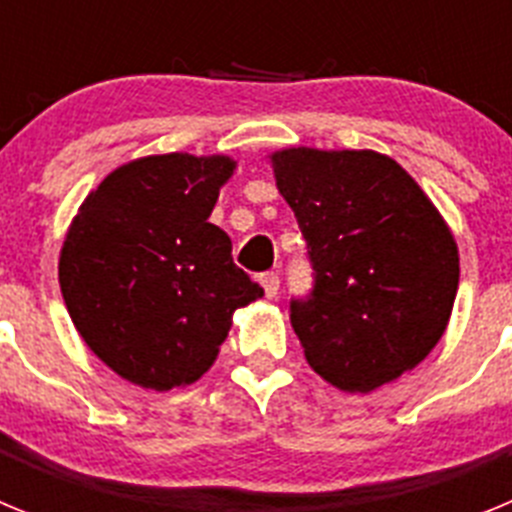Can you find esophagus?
I'll list each match as a JSON object with an SVG mask.
<instances>
[{
  "mask_svg": "<svg viewBox=\"0 0 512 512\" xmlns=\"http://www.w3.org/2000/svg\"><path fill=\"white\" fill-rule=\"evenodd\" d=\"M261 287H264L266 297H269V300H274V297L279 295V277H277V274H274V271L264 274V277H261Z\"/></svg>",
  "mask_w": 512,
  "mask_h": 512,
  "instance_id": "34e87169",
  "label": "esophagus"
}]
</instances>
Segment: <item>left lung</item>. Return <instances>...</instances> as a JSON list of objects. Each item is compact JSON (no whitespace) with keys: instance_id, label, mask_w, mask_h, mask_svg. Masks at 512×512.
Returning <instances> with one entry per match:
<instances>
[{"instance_id":"left-lung-1","label":"left lung","mask_w":512,"mask_h":512,"mask_svg":"<svg viewBox=\"0 0 512 512\" xmlns=\"http://www.w3.org/2000/svg\"><path fill=\"white\" fill-rule=\"evenodd\" d=\"M269 158L315 269L310 300L289 305L307 364L336 390L369 395L446 333L459 289L454 233L384 153L300 146Z\"/></svg>"}]
</instances>
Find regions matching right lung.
Wrapping results in <instances>:
<instances>
[{
	"label": "right lung",
	"instance_id": "right-lung-1",
	"mask_svg": "<svg viewBox=\"0 0 512 512\" xmlns=\"http://www.w3.org/2000/svg\"><path fill=\"white\" fill-rule=\"evenodd\" d=\"M230 156L161 153L117 166L87 194L58 256L71 320L117 377L166 392L215 364L233 312L264 289L207 223Z\"/></svg>",
	"mask_w": 512,
	"mask_h": 512
}]
</instances>
